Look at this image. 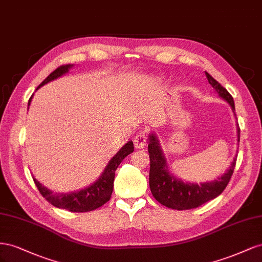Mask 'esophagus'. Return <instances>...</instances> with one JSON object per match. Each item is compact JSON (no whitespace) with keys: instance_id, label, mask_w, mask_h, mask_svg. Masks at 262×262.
Wrapping results in <instances>:
<instances>
[{"instance_id":"1","label":"esophagus","mask_w":262,"mask_h":262,"mask_svg":"<svg viewBox=\"0 0 262 262\" xmlns=\"http://www.w3.org/2000/svg\"><path fill=\"white\" fill-rule=\"evenodd\" d=\"M147 144V136L144 132H139L137 133V135L134 138V146L137 149L145 148Z\"/></svg>"}]
</instances>
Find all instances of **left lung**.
Segmentation results:
<instances>
[{
	"label": "left lung",
	"instance_id": "left-lung-1",
	"mask_svg": "<svg viewBox=\"0 0 262 262\" xmlns=\"http://www.w3.org/2000/svg\"><path fill=\"white\" fill-rule=\"evenodd\" d=\"M206 78L215 92L220 95V98L225 100L235 113V103L227 90L222 86L211 74L205 72ZM148 152L150 158V171H149V186L154 198L160 204L173 210L183 211L195 208L200 205L206 203L215 198H217L222 192L225 190L234 169L236 166L235 157L231 162L229 169L225 173L217 178V180L204 183H190L183 182L181 179L176 178L170 173L168 169L167 160L164 158L159 140L155 134L149 135ZM237 138L239 143L241 138V129L237 127Z\"/></svg>",
	"mask_w": 262,
	"mask_h": 262
}]
</instances>
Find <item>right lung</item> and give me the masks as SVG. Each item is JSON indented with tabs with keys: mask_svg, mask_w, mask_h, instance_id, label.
Here are the masks:
<instances>
[{
	"mask_svg": "<svg viewBox=\"0 0 262 262\" xmlns=\"http://www.w3.org/2000/svg\"><path fill=\"white\" fill-rule=\"evenodd\" d=\"M72 67L73 64L60 66L55 71H52L49 76L41 82L39 86L37 88V90H38L40 86L48 83V82L63 76V74L68 72ZM33 95L28 101V106L31 105ZM133 151H134V144L130 140L119 149L117 154L110 160L107 166L105 167V169H104V171L98 180L93 182L91 185H89L88 188L82 189L80 191L70 192V193H54L52 191L48 190L46 186L41 185L33 177L34 182L41 195L46 199L51 205H54L58 208H63V210L74 212V213H83V212L93 211L105 204L106 202L111 199L112 192H113V186H114L115 171L119 166V163L123 161V159H125L126 157L129 154H132Z\"/></svg>",
	"mask_w": 262,
	"mask_h": 262,
	"instance_id": "add662e5",
	"label": "right lung"
}]
</instances>
